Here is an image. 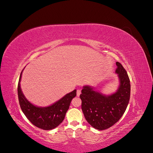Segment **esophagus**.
<instances>
[{
    "instance_id": "1",
    "label": "esophagus",
    "mask_w": 153,
    "mask_h": 153,
    "mask_svg": "<svg viewBox=\"0 0 153 153\" xmlns=\"http://www.w3.org/2000/svg\"><path fill=\"white\" fill-rule=\"evenodd\" d=\"M80 94H81V91H80V89H78V90L76 91V96H79Z\"/></svg>"
}]
</instances>
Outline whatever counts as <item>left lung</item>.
I'll use <instances>...</instances> for the list:
<instances>
[{"label":"left lung","instance_id":"8db88e82","mask_svg":"<svg viewBox=\"0 0 153 153\" xmlns=\"http://www.w3.org/2000/svg\"><path fill=\"white\" fill-rule=\"evenodd\" d=\"M115 73L118 74L120 86L115 93L106 96L92 87L84 86L80 98L82 110L91 126L100 130L107 129L121 118L130 98V80L126 69L117 62Z\"/></svg>","mask_w":153,"mask_h":153}]
</instances>
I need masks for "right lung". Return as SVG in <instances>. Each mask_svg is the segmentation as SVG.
<instances>
[{"instance_id": "1", "label": "right lung", "mask_w": 153, "mask_h": 153, "mask_svg": "<svg viewBox=\"0 0 153 153\" xmlns=\"http://www.w3.org/2000/svg\"><path fill=\"white\" fill-rule=\"evenodd\" d=\"M22 73L18 84V96L22 112L36 127L45 130H50L56 128L63 121L72 99L76 96V91L74 90L69 92L48 107H38L27 101L22 93L20 85Z\"/></svg>"}]
</instances>
